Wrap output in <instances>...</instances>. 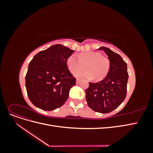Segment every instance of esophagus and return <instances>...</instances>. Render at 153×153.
<instances>
[{
	"instance_id": "34e87169",
	"label": "esophagus",
	"mask_w": 153,
	"mask_h": 153,
	"mask_svg": "<svg viewBox=\"0 0 153 153\" xmlns=\"http://www.w3.org/2000/svg\"><path fill=\"white\" fill-rule=\"evenodd\" d=\"M76 84H79V83L80 82V79H76Z\"/></svg>"
}]
</instances>
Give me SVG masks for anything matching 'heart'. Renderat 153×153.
<instances>
[{"label":"heart","instance_id":"heart-1","mask_svg":"<svg viewBox=\"0 0 153 153\" xmlns=\"http://www.w3.org/2000/svg\"><path fill=\"white\" fill-rule=\"evenodd\" d=\"M67 65L76 77L91 79L94 78L96 81L103 80L108 75L110 69V59L102 56L101 53L89 52L81 53L77 57L75 54L69 55L67 59ZM86 66L87 71H79Z\"/></svg>","mask_w":153,"mask_h":153}]
</instances>
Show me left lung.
<instances>
[{
  "mask_svg": "<svg viewBox=\"0 0 153 153\" xmlns=\"http://www.w3.org/2000/svg\"><path fill=\"white\" fill-rule=\"evenodd\" d=\"M110 61L108 75L100 82H89L85 90L87 105L96 112L106 114L117 108L126 96L128 73L127 64L120 55L109 48L102 47Z\"/></svg>",
  "mask_w": 153,
  "mask_h": 153,
  "instance_id": "obj_1",
  "label": "left lung"
}]
</instances>
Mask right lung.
<instances>
[{
    "label": "right lung",
    "mask_w": 153,
    "mask_h": 153,
    "mask_svg": "<svg viewBox=\"0 0 153 153\" xmlns=\"http://www.w3.org/2000/svg\"><path fill=\"white\" fill-rule=\"evenodd\" d=\"M75 51L55 45L37 53L29 64L25 87L30 101L43 110L61 107L68 98L76 78L69 71L67 59Z\"/></svg>",
    "instance_id": "add662e5"
}]
</instances>
